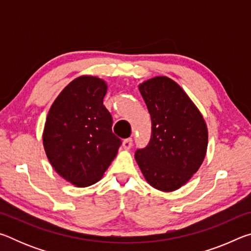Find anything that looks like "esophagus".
<instances>
[{"mask_svg":"<svg viewBox=\"0 0 251 251\" xmlns=\"http://www.w3.org/2000/svg\"><path fill=\"white\" fill-rule=\"evenodd\" d=\"M131 146H133V139L131 138H126L124 139V142H123V147L125 148V150L129 151Z\"/></svg>","mask_w":251,"mask_h":251,"instance_id":"34e87169","label":"esophagus"}]
</instances>
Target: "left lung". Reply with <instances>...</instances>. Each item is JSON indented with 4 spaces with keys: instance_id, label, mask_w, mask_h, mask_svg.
<instances>
[{
    "instance_id": "8db88e82",
    "label": "left lung",
    "mask_w": 251,
    "mask_h": 251,
    "mask_svg": "<svg viewBox=\"0 0 251 251\" xmlns=\"http://www.w3.org/2000/svg\"><path fill=\"white\" fill-rule=\"evenodd\" d=\"M151 118V136L135 158L148 184L161 192L185 185L206 156L208 131L198 108L182 88L166 76L139 85Z\"/></svg>"
}]
</instances>
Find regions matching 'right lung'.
Wrapping results in <instances>:
<instances>
[{
  "label": "right lung",
  "mask_w": 251,
  "mask_h": 251,
  "mask_svg": "<svg viewBox=\"0 0 251 251\" xmlns=\"http://www.w3.org/2000/svg\"><path fill=\"white\" fill-rule=\"evenodd\" d=\"M106 92L103 79L79 76L61 92L46 117V156L59 176L77 187L99 181L122 144L103 104Z\"/></svg>",
  "instance_id": "right-lung-1"
}]
</instances>
